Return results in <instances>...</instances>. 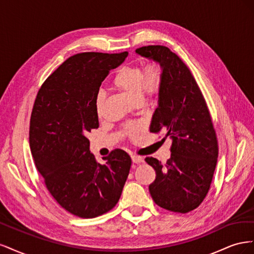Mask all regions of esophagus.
I'll return each mask as SVG.
<instances>
[{"instance_id":"obj_1","label":"esophagus","mask_w":254,"mask_h":254,"mask_svg":"<svg viewBox=\"0 0 254 254\" xmlns=\"http://www.w3.org/2000/svg\"><path fill=\"white\" fill-rule=\"evenodd\" d=\"M131 160H132V162L135 163V164H139V163L143 162V158L140 157V156H137V155H132Z\"/></svg>"}]
</instances>
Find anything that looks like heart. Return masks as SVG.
<instances>
[{
	"label": "heart",
	"mask_w": 254,
	"mask_h": 254,
	"mask_svg": "<svg viewBox=\"0 0 254 254\" xmlns=\"http://www.w3.org/2000/svg\"><path fill=\"white\" fill-rule=\"evenodd\" d=\"M163 82V67L159 61L151 60L144 67L141 64L125 65L119 68L114 74L111 84L126 94L134 102L149 101L159 94ZM95 112L98 118L104 114L105 95L102 92L95 97ZM142 129L139 123L127 124L123 128V132L130 139H135L137 132Z\"/></svg>",
	"instance_id": "heart-1"
}]
</instances>
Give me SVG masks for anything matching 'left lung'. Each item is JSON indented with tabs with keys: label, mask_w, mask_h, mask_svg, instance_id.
Wrapping results in <instances>:
<instances>
[{
	"label": "left lung",
	"mask_w": 254,
	"mask_h": 254,
	"mask_svg": "<svg viewBox=\"0 0 254 254\" xmlns=\"http://www.w3.org/2000/svg\"><path fill=\"white\" fill-rule=\"evenodd\" d=\"M135 53L163 67L150 132L165 131L173 140L165 164L152 157L145 159L156 171L149 193L163 209L189 213L203 201L217 163L218 143L210 111L193 74L178 55L163 45L142 47Z\"/></svg>",
	"instance_id": "1"
}]
</instances>
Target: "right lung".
I'll list each match as a JSON object with an SVG mask.
<instances>
[{
  "label": "right lung",
  "mask_w": 254,
  "mask_h": 254,
  "mask_svg": "<svg viewBox=\"0 0 254 254\" xmlns=\"http://www.w3.org/2000/svg\"><path fill=\"white\" fill-rule=\"evenodd\" d=\"M128 53H80L67 58L38 91L30 115L29 146L38 172L65 211L94 218L118 203L131 159L114 149L99 164L88 133L98 128L95 97Z\"/></svg>",
  "instance_id": "right-lung-1"
}]
</instances>
